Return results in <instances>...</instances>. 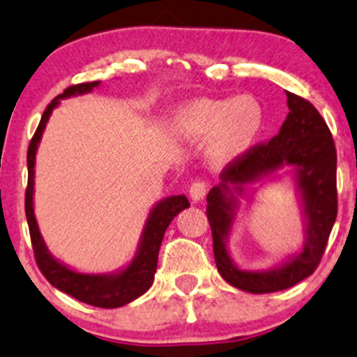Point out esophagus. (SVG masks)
<instances>
[{"label": "esophagus", "instance_id": "34e87169", "mask_svg": "<svg viewBox=\"0 0 357 357\" xmlns=\"http://www.w3.org/2000/svg\"><path fill=\"white\" fill-rule=\"evenodd\" d=\"M206 195V184L203 181H195L190 186V198L192 202H199V199L204 198Z\"/></svg>", "mask_w": 357, "mask_h": 357}]
</instances>
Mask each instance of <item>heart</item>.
<instances>
[{
    "instance_id": "b5f03b06",
    "label": "heart",
    "mask_w": 357,
    "mask_h": 357,
    "mask_svg": "<svg viewBox=\"0 0 357 357\" xmlns=\"http://www.w3.org/2000/svg\"><path fill=\"white\" fill-rule=\"evenodd\" d=\"M264 129V109L252 96L196 99L184 104L174 117L179 137L195 144L210 141L206 161L223 169L252 149Z\"/></svg>"
}]
</instances>
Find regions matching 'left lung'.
<instances>
[{
  "instance_id": "obj_1",
  "label": "left lung",
  "mask_w": 357,
  "mask_h": 357,
  "mask_svg": "<svg viewBox=\"0 0 357 357\" xmlns=\"http://www.w3.org/2000/svg\"><path fill=\"white\" fill-rule=\"evenodd\" d=\"M287 105L289 114L277 136L225 167L220 174L221 181L206 196L213 253L220 275L230 285L250 294L278 292L312 275L337 216V155L329 127L317 109L296 93L287 92ZM284 167H289L296 184L305 245L301 252L272 269H241L227 248L239 198L245 195L251 202L252 192L248 193V188L258 181H271V174Z\"/></svg>"
}]
</instances>
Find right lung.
<instances>
[{"instance_id": "add662e5", "label": "right lung", "mask_w": 357, "mask_h": 357, "mask_svg": "<svg viewBox=\"0 0 357 357\" xmlns=\"http://www.w3.org/2000/svg\"><path fill=\"white\" fill-rule=\"evenodd\" d=\"M100 82H87V84L72 85L60 93L59 97L48 104L45 109L42 121L33 139H31L30 147H28L26 165H28V188L26 198H24V213H26L28 228H30L31 245L36 264L40 270L50 284L61 292L68 294L77 301L85 302L89 305L102 307V309H116L129 302L136 301L142 294L149 290V287L154 282V273L158 268V255L161 248L162 236H165L166 228L178 213H181L186 208H190V202L184 195L167 196L162 198L151 208L149 215L142 228L141 238H139L137 250L134 253L132 260L124 265L116 272L107 273H85L77 272L55 258L45 243L42 233H40L38 223H36L35 206H33V195H35V162H36V151H38L40 141H42L43 130L47 127L48 119H50L53 109L60 105V100L68 99V97L84 96V93L92 92L97 89Z\"/></svg>"}]
</instances>
